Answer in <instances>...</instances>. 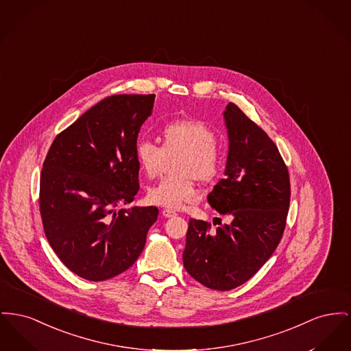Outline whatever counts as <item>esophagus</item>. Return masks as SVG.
<instances>
[{
	"label": "esophagus",
	"instance_id": "34e87169",
	"mask_svg": "<svg viewBox=\"0 0 351 351\" xmlns=\"http://www.w3.org/2000/svg\"><path fill=\"white\" fill-rule=\"evenodd\" d=\"M162 215H163L165 217H175L178 213H176V210H173V209H171V208H165V209L162 210Z\"/></svg>",
	"mask_w": 351,
	"mask_h": 351
}]
</instances>
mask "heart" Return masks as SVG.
<instances>
[{
	"label": "heart",
	"instance_id": "heart-1",
	"mask_svg": "<svg viewBox=\"0 0 351 351\" xmlns=\"http://www.w3.org/2000/svg\"><path fill=\"white\" fill-rule=\"evenodd\" d=\"M163 145L139 141L135 158L148 178H156L167 156L179 154L175 162L176 175L160 180L148 191V199L167 208H180L199 197L196 178L210 183L216 180L224 165L217 134L199 119H179L165 124L162 130Z\"/></svg>",
	"mask_w": 351,
	"mask_h": 351
}]
</instances>
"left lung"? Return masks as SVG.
Wrapping results in <instances>:
<instances>
[{"mask_svg": "<svg viewBox=\"0 0 351 351\" xmlns=\"http://www.w3.org/2000/svg\"><path fill=\"white\" fill-rule=\"evenodd\" d=\"M228 131L226 178L208 203L229 223L210 230L189 220L183 263L202 285L230 290L257 273L281 241L290 203L289 172L277 145L234 104L224 111Z\"/></svg>", "mask_w": 351, "mask_h": 351, "instance_id": "1", "label": "left lung"}]
</instances>
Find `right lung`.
<instances>
[{"label":"right lung","mask_w":351,"mask_h":351,"mask_svg":"<svg viewBox=\"0 0 351 351\" xmlns=\"http://www.w3.org/2000/svg\"><path fill=\"white\" fill-rule=\"evenodd\" d=\"M155 94L112 95L54 139L43 162L40 210L46 239L63 264L88 281L134 265L156 206H125L139 191L135 145Z\"/></svg>","instance_id":"1"}]
</instances>
